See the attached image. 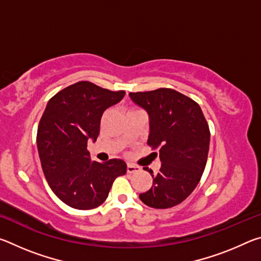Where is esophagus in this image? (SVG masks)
Masks as SVG:
<instances>
[{
    "mask_svg": "<svg viewBox=\"0 0 261 261\" xmlns=\"http://www.w3.org/2000/svg\"><path fill=\"white\" fill-rule=\"evenodd\" d=\"M126 170L129 174H134V173H137V171L140 170V167L134 165V163H127Z\"/></svg>",
    "mask_w": 261,
    "mask_h": 261,
    "instance_id": "1",
    "label": "esophagus"
}]
</instances>
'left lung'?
<instances>
[{
    "mask_svg": "<svg viewBox=\"0 0 261 261\" xmlns=\"http://www.w3.org/2000/svg\"><path fill=\"white\" fill-rule=\"evenodd\" d=\"M149 118L147 144L160 147L161 168L148 191L140 193L145 205L169 208L191 194L204 173L210 149V127L201 108L192 99L171 88L129 93Z\"/></svg>",
    "mask_w": 261,
    "mask_h": 261,
    "instance_id": "left-lung-1",
    "label": "left lung"
}]
</instances>
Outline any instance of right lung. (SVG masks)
Here are the masks:
<instances>
[{
  "label": "right lung",
  "mask_w": 261,
  "mask_h": 261,
  "mask_svg": "<svg viewBox=\"0 0 261 261\" xmlns=\"http://www.w3.org/2000/svg\"><path fill=\"white\" fill-rule=\"evenodd\" d=\"M124 95V91L78 82L48 101L38 126L39 158L53 192L72 208L100 206L115 178L126 173V163L121 159L92 161L87 151V141L98 138L105 110Z\"/></svg>",
  "instance_id": "1"
}]
</instances>
